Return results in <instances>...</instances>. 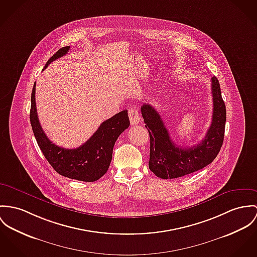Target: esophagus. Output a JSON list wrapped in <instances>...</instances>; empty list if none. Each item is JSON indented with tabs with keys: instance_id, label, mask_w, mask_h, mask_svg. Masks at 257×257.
Returning a JSON list of instances; mask_svg holds the SVG:
<instances>
[{
	"instance_id": "obj_1",
	"label": "esophagus",
	"mask_w": 257,
	"mask_h": 257,
	"mask_svg": "<svg viewBox=\"0 0 257 257\" xmlns=\"http://www.w3.org/2000/svg\"><path fill=\"white\" fill-rule=\"evenodd\" d=\"M128 117H130V121H131L132 125L139 124L141 120L140 111L136 108H132L128 110Z\"/></svg>"
}]
</instances>
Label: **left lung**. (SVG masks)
<instances>
[{"mask_svg":"<svg viewBox=\"0 0 257 257\" xmlns=\"http://www.w3.org/2000/svg\"><path fill=\"white\" fill-rule=\"evenodd\" d=\"M213 115L210 127L204 139L192 147L177 145L169 135L159 113L149 104L141 106V115L150 137L149 169L158 178L175 179L203 169L218 155L224 140L226 106L220 83L214 76L211 80Z\"/></svg>","mask_w":257,"mask_h":257,"instance_id":"obj_1","label":"left lung"}]
</instances>
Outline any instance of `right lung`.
Listing matches in <instances>:
<instances>
[{
	"instance_id": "1",
	"label": "right lung",
	"mask_w": 257,
	"mask_h": 257,
	"mask_svg": "<svg viewBox=\"0 0 257 257\" xmlns=\"http://www.w3.org/2000/svg\"><path fill=\"white\" fill-rule=\"evenodd\" d=\"M70 46L61 48L46 63L43 70L53 61L68 54ZM34 83L31 93L30 123L36 141L47 161L60 175L82 182H95L104 176L112 161L113 148L118 136L130 126L127 110L121 111L103 121L93 136L81 146L65 149L47 138L39 122Z\"/></svg>"
}]
</instances>
